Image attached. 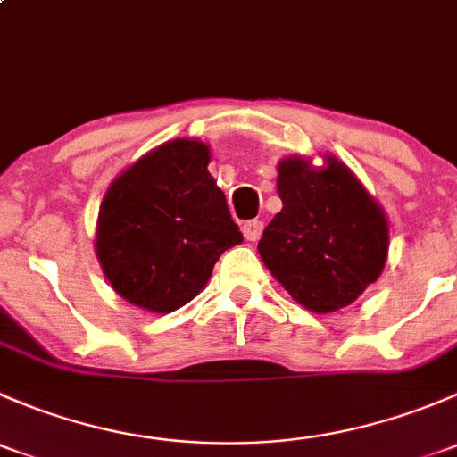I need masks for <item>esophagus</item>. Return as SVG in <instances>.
I'll return each mask as SVG.
<instances>
[{
  "instance_id": "1",
  "label": "esophagus",
  "mask_w": 457,
  "mask_h": 457,
  "mask_svg": "<svg viewBox=\"0 0 457 457\" xmlns=\"http://www.w3.org/2000/svg\"><path fill=\"white\" fill-rule=\"evenodd\" d=\"M262 234V220H245L243 223V237L247 238V241H258Z\"/></svg>"
}]
</instances>
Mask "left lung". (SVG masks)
I'll list each match as a JSON object with an SVG mask.
<instances>
[{
  "mask_svg": "<svg viewBox=\"0 0 457 457\" xmlns=\"http://www.w3.org/2000/svg\"><path fill=\"white\" fill-rule=\"evenodd\" d=\"M276 187L283 210L258 241L265 267L305 310L329 314L352 305L386 262L382 207L336 156H325L322 168L283 159Z\"/></svg>",
  "mask_w": 457,
  "mask_h": 457,
  "instance_id": "8db88e82",
  "label": "left lung"
}]
</instances>
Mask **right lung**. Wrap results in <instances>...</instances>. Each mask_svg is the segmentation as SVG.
<instances>
[{
	"label": "right lung",
	"mask_w": 457,
	"mask_h": 457,
	"mask_svg": "<svg viewBox=\"0 0 457 457\" xmlns=\"http://www.w3.org/2000/svg\"><path fill=\"white\" fill-rule=\"evenodd\" d=\"M207 163L205 143L174 139L143 154L105 192L96 258L114 292L141 310L170 314L190 303L219 256L243 241Z\"/></svg>",
	"instance_id": "add662e5"
}]
</instances>
